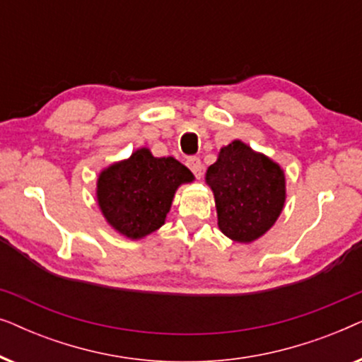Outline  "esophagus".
<instances>
[{"label": "esophagus", "instance_id": "obj_1", "mask_svg": "<svg viewBox=\"0 0 362 362\" xmlns=\"http://www.w3.org/2000/svg\"><path fill=\"white\" fill-rule=\"evenodd\" d=\"M186 165H187V168H189V170L192 171V175H194L196 177H201L202 176V163H201L199 158H196V156L187 158Z\"/></svg>", "mask_w": 362, "mask_h": 362}]
</instances>
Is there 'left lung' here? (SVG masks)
<instances>
[{"label":"left lung","instance_id":"1","mask_svg":"<svg viewBox=\"0 0 362 362\" xmlns=\"http://www.w3.org/2000/svg\"><path fill=\"white\" fill-rule=\"evenodd\" d=\"M206 182L214 192L217 226L235 242L259 239L284 209V170L240 140L221 148L217 161L207 168Z\"/></svg>","mask_w":362,"mask_h":362}]
</instances>
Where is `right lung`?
<instances>
[{
  "instance_id": "add662e5",
  "label": "right lung",
  "mask_w": 362,
  "mask_h": 362,
  "mask_svg": "<svg viewBox=\"0 0 362 362\" xmlns=\"http://www.w3.org/2000/svg\"><path fill=\"white\" fill-rule=\"evenodd\" d=\"M192 180V173L175 158H155L140 148L98 175V207L117 232L143 239L165 224L176 189Z\"/></svg>"
}]
</instances>
